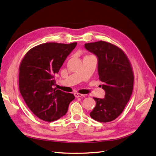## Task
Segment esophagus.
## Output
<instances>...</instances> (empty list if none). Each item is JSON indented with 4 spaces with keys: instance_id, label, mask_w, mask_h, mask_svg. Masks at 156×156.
<instances>
[{
    "instance_id": "1",
    "label": "esophagus",
    "mask_w": 156,
    "mask_h": 156,
    "mask_svg": "<svg viewBox=\"0 0 156 156\" xmlns=\"http://www.w3.org/2000/svg\"><path fill=\"white\" fill-rule=\"evenodd\" d=\"M74 96L76 98H81V97L84 96V95L81 94H78V93H75L74 94Z\"/></svg>"
}]
</instances>
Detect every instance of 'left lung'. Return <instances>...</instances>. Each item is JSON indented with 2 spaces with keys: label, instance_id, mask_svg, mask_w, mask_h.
I'll use <instances>...</instances> for the list:
<instances>
[{
  "label": "left lung",
  "instance_id": "obj_1",
  "mask_svg": "<svg viewBox=\"0 0 156 156\" xmlns=\"http://www.w3.org/2000/svg\"><path fill=\"white\" fill-rule=\"evenodd\" d=\"M86 49L98 58L99 80L103 83L105 98H94L95 107L90 113L95 121H112L121 114L133 93L134 74L124 52L110 43H86Z\"/></svg>",
  "mask_w": 156,
  "mask_h": 156
}]
</instances>
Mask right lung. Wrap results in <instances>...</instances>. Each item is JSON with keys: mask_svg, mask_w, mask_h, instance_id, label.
<instances>
[{"mask_svg": "<svg viewBox=\"0 0 156 156\" xmlns=\"http://www.w3.org/2000/svg\"><path fill=\"white\" fill-rule=\"evenodd\" d=\"M77 43H46L26 54L19 68V89L30 109L40 119L56 121L65 115L73 94L54 88L55 75Z\"/></svg>", "mask_w": 156, "mask_h": 156, "instance_id": "add662e5", "label": "right lung"}]
</instances>
